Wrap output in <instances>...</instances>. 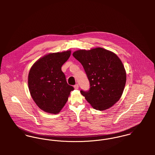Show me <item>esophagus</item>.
I'll use <instances>...</instances> for the list:
<instances>
[{
    "label": "esophagus",
    "instance_id": "1",
    "mask_svg": "<svg viewBox=\"0 0 155 155\" xmlns=\"http://www.w3.org/2000/svg\"><path fill=\"white\" fill-rule=\"evenodd\" d=\"M74 89H78L79 88V85H78V84L74 85Z\"/></svg>",
    "mask_w": 155,
    "mask_h": 155
}]
</instances>
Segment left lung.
<instances>
[{
	"instance_id": "1",
	"label": "left lung",
	"mask_w": 155,
	"mask_h": 155,
	"mask_svg": "<svg viewBox=\"0 0 155 155\" xmlns=\"http://www.w3.org/2000/svg\"><path fill=\"white\" fill-rule=\"evenodd\" d=\"M73 55L84 67L90 84L88 91L81 89V93L94 109L104 110L119 100L127 76L122 61L115 54L97 48L78 50Z\"/></svg>"
}]
</instances>
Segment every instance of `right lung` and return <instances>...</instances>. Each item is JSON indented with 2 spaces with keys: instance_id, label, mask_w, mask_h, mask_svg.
Masks as SVG:
<instances>
[{
  "instance_id": "obj_1",
  "label": "right lung",
  "mask_w": 155,
  "mask_h": 155,
  "mask_svg": "<svg viewBox=\"0 0 155 155\" xmlns=\"http://www.w3.org/2000/svg\"><path fill=\"white\" fill-rule=\"evenodd\" d=\"M71 51L49 54L31 67L28 78V88L37 106L49 113H58L66 104L74 88L67 83L61 67Z\"/></svg>"
}]
</instances>
